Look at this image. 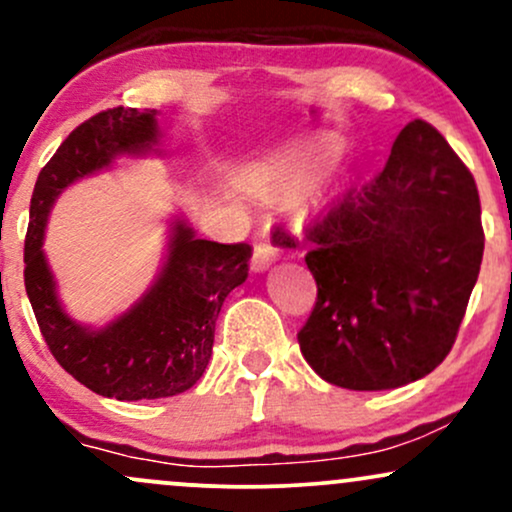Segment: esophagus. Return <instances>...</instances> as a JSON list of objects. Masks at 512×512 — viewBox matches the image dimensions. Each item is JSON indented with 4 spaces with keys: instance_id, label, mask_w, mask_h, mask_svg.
<instances>
[{
    "instance_id": "obj_1",
    "label": "esophagus",
    "mask_w": 512,
    "mask_h": 512,
    "mask_svg": "<svg viewBox=\"0 0 512 512\" xmlns=\"http://www.w3.org/2000/svg\"><path fill=\"white\" fill-rule=\"evenodd\" d=\"M298 248V240L286 226H272L264 228L260 240L255 243V252H252V269L255 272H264L269 264L279 260L281 255H291Z\"/></svg>"
}]
</instances>
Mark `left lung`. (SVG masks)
Segmentation results:
<instances>
[{"label": "left lung", "instance_id": "1", "mask_svg": "<svg viewBox=\"0 0 512 512\" xmlns=\"http://www.w3.org/2000/svg\"><path fill=\"white\" fill-rule=\"evenodd\" d=\"M317 301L298 332L327 383L392 390L438 368L477 284L484 228L474 175L443 134L409 122L385 168L305 228Z\"/></svg>", "mask_w": 512, "mask_h": 512}]
</instances>
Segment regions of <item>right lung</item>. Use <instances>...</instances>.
I'll use <instances>...</instances> for the list:
<instances>
[{"label":"right lung","instance_id":"add662e5","mask_svg":"<svg viewBox=\"0 0 512 512\" xmlns=\"http://www.w3.org/2000/svg\"><path fill=\"white\" fill-rule=\"evenodd\" d=\"M156 137V110L117 105L81 122L40 170L23 245V281L50 354L88 390L120 402L180 395L202 378L216 317L228 293L248 279L252 255L248 243L195 238L178 221L166 267L129 313L98 332L64 313L43 255L52 202L74 180L108 166L115 154L151 149Z\"/></svg>","mask_w":512,"mask_h":512}]
</instances>
